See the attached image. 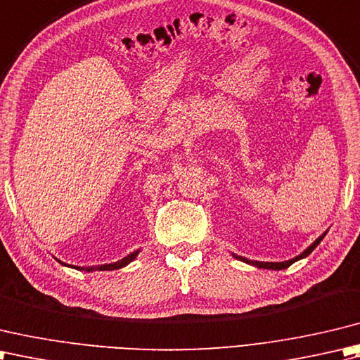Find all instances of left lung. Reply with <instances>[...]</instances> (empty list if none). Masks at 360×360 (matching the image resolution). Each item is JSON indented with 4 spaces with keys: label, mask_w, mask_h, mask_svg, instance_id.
<instances>
[{
    "label": "left lung",
    "mask_w": 360,
    "mask_h": 360,
    "mask_svg": "<svg viewBox=\"0 0 360 360\" xmlns=\"http://www.w3.org/2000/svg\"><path fill=\"white\" fill-rule=\"evenodd\" d=\"M326 233H328V230H326L323 234H321L320 238L315 239V240L312 242V244H311L309 247H307L302 255H298V256H295V258H292V259H289V261H283V262H264V261L247 259V258H244V256H238V255H234V253H231V255H233L236 259H239V261H242V262H245V264H250V266H253V267L267 269V270H284V269H288L289 266H292L293 262H297V261H300V259L306 258V256H309V255L314 252V248L317 247L321 240H323V238L326 236Z\"/></svg>",
    "instance_id": "obj_1"
}]
</instances>
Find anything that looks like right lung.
<instances>
[{
    "label": "right lung",
    "mask_w": 360,
    "mask_h": 360,
    "mask_svg": "<svg viewBox=\"0 0 360 360\" xmlns=\"http://www.w3.org/2000/svg\"><path fill=\"white\" fill-rule=\"evenodd\" d=\"M138 253H139V250H135V252H131L130 255H127L126 258H122V259H120V261H116V262H110V264H102V266H88V267H80V266H70V264H65V262H62L60 259H57L56 258V261H58L62 264V266H67V267H71V269H76V270H84V272H96V270H116V269H121V267H126L127 264H130L131 261H134L136 256H138Z\"/></svg>",
    "instance_id": "right-lung-1"
}]
</instances>
